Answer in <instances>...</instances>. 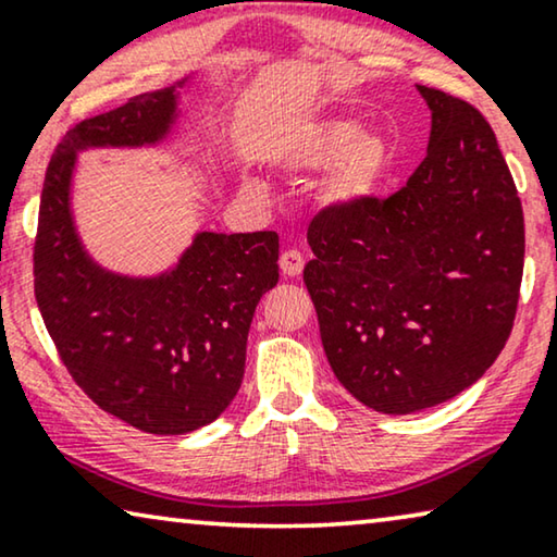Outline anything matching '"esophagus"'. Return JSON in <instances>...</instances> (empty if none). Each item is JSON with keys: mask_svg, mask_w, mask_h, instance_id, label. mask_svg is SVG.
Wrapping results in <instances>:
<instances>
[{"mask_svg": "<svg viewBox=\"0 0 557 557\" xmlns=\"http://www.w3.org/2000/svg\"><path fill=\"white\" fill-rule=\"evenodd\" d=\"M305 268V257L300 249H285V252L280 255V270L282 275L287 277H297Z\"/></svg>", "mask_w": 557, "mask_h": 557, "instance_id": "1", "label": "esophagus"}]
</instances>
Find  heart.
Segmentation results:
<instances>
[{"label":"heart","instance_id":"b5f03b06","mask_svg":"<svg viewBox=\"0 0 557 557\" xmlns=\"http://www.w3.org/2000/svg\"><path fill=\"white\" fill-rule=\"evenodd\" d=\"M280 159L295 171L331 165L320 184V197L335 209H354L379 189L394 151L386 136L363 131L354 119H318L287 138Z\"/></svg>","mask_w":557,"mask_h":557}]
</instances>
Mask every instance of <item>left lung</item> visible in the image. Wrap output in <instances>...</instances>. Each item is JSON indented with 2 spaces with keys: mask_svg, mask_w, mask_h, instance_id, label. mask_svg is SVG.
<instances>
[{
  "mask_svg": "<svg viewBox=\"0 0 557 557\" xmlns=\"http://www.w3.org/2000/svg\"><path fill=\"white\" fill-rule=\"evenodd\" d=\"M432 111L426 159L406 186L320 209L305 287L343 386L381 413L444 404L510 338L524 219L495 131L467 100L417 85Z\"/></svg>",
  "mask_w": 557,
  "mask_h": 557,
  "instance_id": "8db88e82",
  "label": "left lung"
}]
</instances>
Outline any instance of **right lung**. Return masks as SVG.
I'll return each instance as SVG.
<instances>
[{
	"label": "right lung",
	"instance_id": "obj_1",
	"mask_svg": "<svg viewBox=\"0 0 557 557\" xmlns=\"http://www.w3.org/2000/svg\"><path fill=\"white\" fill-rule=\"evenodd\" d=\"M184 83L65 133L45 174L33 255L37 308L73 381L103 411L161 436L207 426L232 404L255 308L280 280L277 232H199L176 268L156 277L103 270L77 237V151L159 144L178 119Z\"/></svg>",
	"mask_w": 557,
	"mask_h": 557
}]
</instances>
